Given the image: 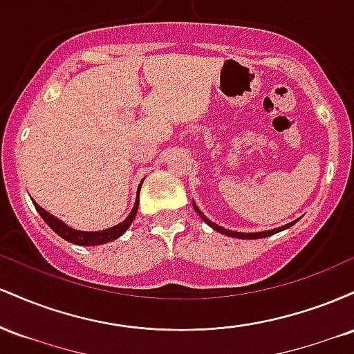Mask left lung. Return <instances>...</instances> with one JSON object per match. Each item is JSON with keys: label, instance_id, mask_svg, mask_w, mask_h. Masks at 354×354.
Returning <instances> with one entry per match:
<instances>
[{"label": "left lung", "instance_id": "obj_1", "mask_svg": "<svg viewBox=\"0 0 354 354\" xmlns=\"http://www.w3.org/2000/svg\"><path fill=\"white\" fill-rule=\"evenodd\" d=\"M193 208H194V211H196V213L200 214V216L203 218V221H205L206 225H209L211 228H213V230H216L218 233H223V234H226V236H231V238H239V239H258V238H266V236H271V234L279 233V231H283V230L290 228V226H293L295 223H296V221H293V223H288V225L281 226V228H276V230H271V231H261V233H238V231H230V230L221 228V226L214 225L213 221H209V219L206 218L205 214H203L200 209H198V206L194 205V203H193Z\"/></svg>", "mask_w": 354, "mask_h": 354}]
</instances>
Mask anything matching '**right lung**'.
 Segmentation results:
<instances>
[{
    "instance_id": "right-lung-1",
    "label": "right lung",
    "mask_w": 354,
    "mask_h": 354,
    "mask_svg": "<svg viewBox=\"0 0 354 354\" xmlns=\"http://www.w3.org/2000/svg\"><path fill=\"white\" fill-rule=\"evenodd\" d=\"M143 185V183H141ZM141 185L140 188H138V198H136V203L135 206H133V211L129 213V216L124 219L123 223H120V225L113 226V228H108V230H103V231H78V230H73L70 226L64 225L63 221L58 218H55L53 214L48 213V211H44L43 208H39L38 205L35 203V208L38 209V213L41 214V218L46 221V225L50 226V228L55 231L56 234H59L61 238L66 239V241L73 243V245H80V246H96V245H104V243H109L113 241V239L120 238L121 234L124 233L126 230L129 228V225L133 223V219L136 216V211H138V205H140V189H141Z\"/></svg>"
}]
</instances>
